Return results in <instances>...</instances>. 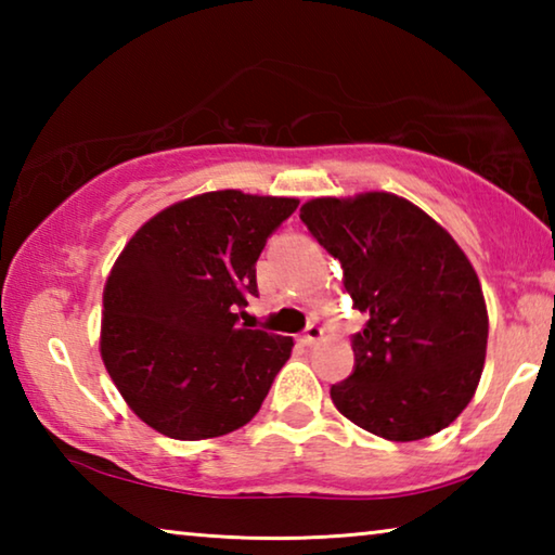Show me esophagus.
I'll return each instance as SVG.
<instances>
[{"instance_id": "obj_1", "label": "esophagus", "mask_w": 555, "mask_h": 555, "mask_svg": "<svg viewBox=\"0 0 555 555\" xmlns=\"http://www.w3.org/2000/svg\"><path fill=\"white\" fill-rule=\"evenodd\" d=\"M321 337H323V327L308 325L306 331H304V335H300V343H304V345H315L318 340H321Z\"/></svg>"}]
</instances>
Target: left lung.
Returning a JSON list of instances; mask_svg holds the SVG:
<instances>
[{
	"instance_id": "obj_1",
	"label": "left lung",
	"mask_w": 555,
	"mask_h": 555,
	"mask_svg": "<svg viewBox=\"0 0 555 555\" xmlns=\"http://www.w3.org/2000/svg\"><path fill=\"white\" fill-rule=\"evenodd\" d=\"M300 220L343 267L354 367L331 387L337 411L387 440H421L453 424L473 399L487 350L480 279L455 240L391 193L315 198Z\"/></svg>"
}]
</instances>
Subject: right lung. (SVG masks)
<instances>
[{
  "label": "right lung",
  "instance_id": "obj_1",
  "mask_svg": "<svg viewBox=\"0 0 555 555\" xmlns=\"http://www.w3.org/2000/svg\"><path fill=\"white\" fill-rule=\"evenodd\" d=\"M296 208V198L203 193L127 242L105 284L100 352L146 426L203 440L255 418L294 340L240 315L259 296L261 249Z\"/></svg>",
  "mask_w": 555,
  "mask_h": 555
}]
</instances>
